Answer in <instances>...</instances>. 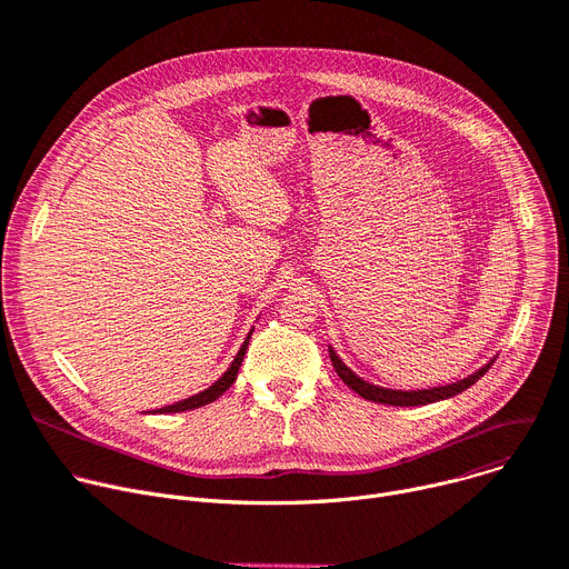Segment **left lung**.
<instances>
[{"label":"left lung","mask_w":569,"mask_h":569,"mask_svg":"<svg viewBox=\"0 0 569 569\" xmlns=\"http://www.w3.org/2000/svg\"><path fill=\"white\" fill-rule=\"evenodd\" d=\"M329 356H331V363H333V370L338 372V377L356 395H360L363 399H370V401H377V403H388V406H427V403H433V401H440V399H449V397H453L462 390H468L470 386H475L490 370V366L495 363V358H490L481 370H477L475 375L465 377L456 383H447V386H438V388H429V390H390V388L368 383L366 379H360L358 375H353L342 363L340 356L333 351V347H329Z\"/></svg>","instance_id":"1"}]
</instances>
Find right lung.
<instances>
[{"label":"right lung","instance_id":"add662e5","mask_svg":"<svg viewBox=\"0 0 569 569\" xmlns=\"http://www.w3.org/2000/svg\"><path fill=\"white\" fill-rule=\"evenodd\" d=\"M249 338H251V331H249L247 340L242 342L240 351L236 353V358H233V363L229 366V370H227L211 388H206V390H201V392H197V395H192V397H188V399H181V401H177V403H172V406L157 408L153 412H183V410H192V408H199V406H206V403L216 401L222 392H227V390L233 386V381H236V377H238V370H240V366H242V358H244V353H247Z\"/></svg>","mask_w":569,"mask_h":569}]
</instances>
